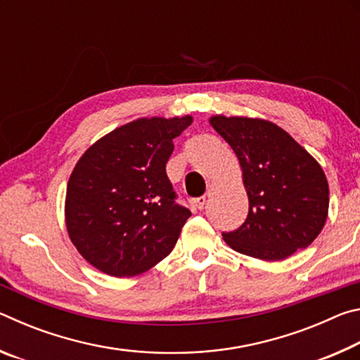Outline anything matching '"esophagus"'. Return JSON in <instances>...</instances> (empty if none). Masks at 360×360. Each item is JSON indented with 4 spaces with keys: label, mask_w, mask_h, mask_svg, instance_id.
I'll list each match as a JSON object with an SVG mask.
<instances>
[{
    "label": "esophagus",
    "mask_w": 360,
    "mask_h": 360,
    "mask_svg": "<svg viewBox=\"0 0 360 360\" xmlns=\"http://www.w3.org/2000/svg\"><path fill=\"white\" fill-rule=\"evenodd\" d=\"M206 202H208V198H206V195H203V197H198V198H192L191 203L193 208L197 210H203V206L206 205Z\"/></svg>",
    "instance_id": "1"
}]
</instances>
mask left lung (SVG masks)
Wrapping results in <instances>:
<instances>
[{
    "mask_svg": "<svg viewBox=\"0 0 360 360\" xmlns=\"http://www.w3.org/2000/svg\"><path fill=\"white\" fill-rule=\"evenodd\" d=\"M210 124L238 157L249 198L245 224L222 233L224 241L268 262L311 245L328 214L327 178L316 158L270 120L212 115Z\"/></svg>",
    "mask_w": 360,
    "mask_h": 360,
    "instance_id": "1",
    "label": "left lung"
}]
</instances>
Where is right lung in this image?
I'll return each mask as SVG.
<instances>
[{
  "label": "right lung",
  "mask_w": 360,
  "mask_h": 360,
  "mask_svg": "<svg viewBox=\"0 0 360 360\" xmlns=\"http://www.w3.org/2000/svg\"><path fill=\"white\" fill-rule=\"evenodd\" d=\"M184 117H141L100 138L79 158L66 186L70 240L109 276L148 271L173 251L191 211L174 202L165 167Z\"/></svg>",
  "instance_id": "right-lung-1"
}]
</instances>
